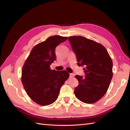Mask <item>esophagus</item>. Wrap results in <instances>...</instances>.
<instances>
[{
	"instance_id": "34e87169",
	"label": "esophagus",
	"mask_w": 130,
	"mask_h": 130,
	"mask_svg": "<svg viewBox=\"0 0 130 130\" xmlns=\"http://www.w3.org/2000/svg\"><path fill=\"white\" fill-rule=\"evenodd\" d=\"M74 76V74H73V73H71V74H70V76H69V77L70 78H72V77H73Z\"/></svg>"
}]
</instances>
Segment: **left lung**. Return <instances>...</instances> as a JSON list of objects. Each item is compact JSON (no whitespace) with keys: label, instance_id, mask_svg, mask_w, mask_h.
<instances>
[{"label":"left lung","instance_id":"8db88e82","mask_svg":"<svg viewBox=\"0 0 130 130\" xmlns=\"http://www.w3.org/2000/svg\"><path fill=\"white\" fill-rule=\"evenodd\" d=\"M68 40L77 57L79 66H85L86 76L76 75L78 81L74 93L77 99L93 104L103 98L113 76L112 59L105 47L82 36H71Z\"/></svg>","mask_w":130,"mask_h":130}]
</instances>
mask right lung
Here are the masks:
<instances>
[{"instance_id":"1","label":"right lung","mask_w":130,"mask_h":130,"mask_svg":"<svg viewBox=\"0 0 130 130\" xmlns=\"http://www.w3.org/2000/svg\"><path fill=\"white\" fill-rule=\"evenodd\" d=\"M68 37L53 36L35 45L27 57L22 70V82L27 95L42 106L53 104L57 99L61 86L68 79L66 70L50 69L56 60L55 48Z\"/></svg>"}]
</instances>
